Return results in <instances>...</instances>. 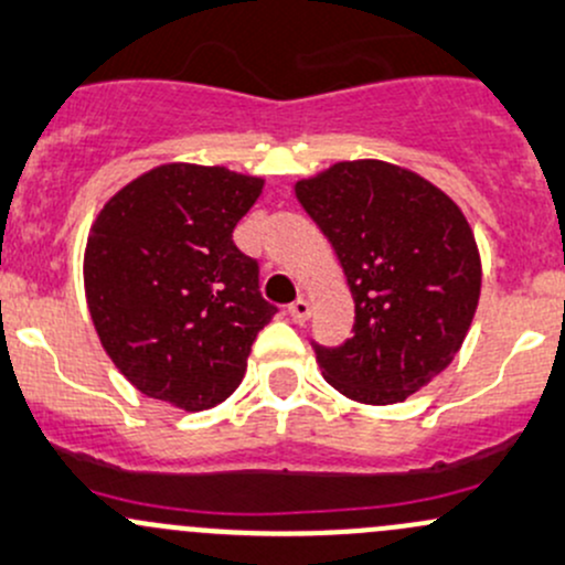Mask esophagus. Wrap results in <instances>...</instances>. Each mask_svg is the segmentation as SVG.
Instances as JSON below:
<instances>
[{
	"label": "esophagus",
	"instance_id": "obj_1",
	"mask_svg": "<svg viewBox=\"0 0 565 565\" xmlns=\"http://www.w3.org/2000/svg\"><path fill=\"white\" fill-rule=\"evenodd\" d=\"M289 317H292L295 322H306V319L311 317V302L306 298H298L292 306H289Z\"/></svg>",
	"mask_w": 565,
	"mask_h": 565
}]
</instances>
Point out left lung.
I'll return each instance as SVG.
<instances>
[{
    "mask_svg": "<svg viewBox=\"0 0 565 565\" xmlns=\"http://www.w3.org/2000/svg\"><path fill=\"white\" fill-rule=\"evenodd\" d=\"M295 198L335 248L354 300V335L317 347L330 387L367 406L406 401L460 352L482 292L477 237L460 205L382 159L300 178Z\"/></svg>",
    "mask_w": 565,
    "mask_h": 565,
    "instance_id": "left-lung-1",
    "label": "left lung"
}]
</instances>
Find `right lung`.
I'll use <instances>...</instances> for the list:
<instances>
[{
    "instance_id": "right-lung-1",
    "label": "right lung",
    "mask_w": 565,
    "mask_h": 565,
    "mask_svg": "<svg viewBox=\"0 0 565 565\" xmlns=\"http://www.w3.org/2000/svg\"><path fill=\"white\" fill-rule=\"evenodd\" d=\"M265 178L170 162L118 189L88 230L83 287L99 343L132 387L183 412L227 401L276 308L233 243Z\"/></svg>"
}]
</instances>
